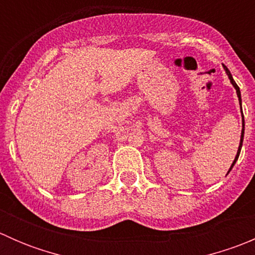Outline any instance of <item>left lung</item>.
I'll return each instance as SVG.
<instances>
[{
    "label": "left lung",
    "mask_w": 255,
    "mask_h": 255,
    "mask_svg": "<svg viewBox=\"0 0 255 255\" xmlns=\"http://www.w3.org/2000/svg\"><path fill=\"white\" fill-rule=\"evenodd\" d=\"M222 66H223V69H225L226 74H227L228 79H230L231 84H232V85H233V87H235V89H236V92H237V96H238V101H239V105H241V111H242V97H241V90H239L238 85L236 84V81H235V80H233V78H232V74H231V71L228 70V68H227V66H226L225 64H222ZM243 138H244V117H243V112H242V132H241V140H239V146H238L237 154H236V158H235V160H233L232 165H231L230 170H228L227 175H228V174H230V171L232 170V168H233V166H235L236 161L238 160V156H239V154H241V149H242V145H243Z\"/></svg>",
    "instance_id": "8db88e82"
}]
</instances>
